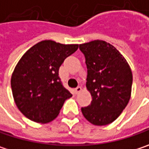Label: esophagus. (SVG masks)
<instances>
[{
  "label": "esophagus",
  "instance_id": "1",
  "mask_svg": "<svg viewBox=\"0 0 149 149\" xmlns=\"http://www.w3.org/2000/svg\"><path fill=\"white\" fill-rule=\"evenodd\" d=\"M80 91H81V87H80V86H77V87L75 88V92H76V93H79Z\"/></svg>",
  "mask_w": 149,
  "mask_h": 149
}]
</instances>
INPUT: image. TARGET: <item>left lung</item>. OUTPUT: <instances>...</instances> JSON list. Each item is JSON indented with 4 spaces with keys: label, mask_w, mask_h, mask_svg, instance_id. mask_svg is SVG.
Masks as SVG:
<instances>
[{
    "label": "left lung",
    "mask_w": 149,
    "mask_h": 149,
    "mask_svg": "<svg viewBox=\"0 0 149 149\" xmlns=\"http://www.w3.org/2000/svg\"><path fill=\"white\" fill-rule=\"evenodd\" d=\"M87 68L86 88L92 101L81 108L84 117L95 125L114 121L128 104L132 73L126 60L113 46L97 40L80 45Z\"/></svg>",
    "instance_id": "obj_1"
}]
</instances>
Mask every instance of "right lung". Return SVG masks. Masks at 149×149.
I'll use <instances>...</instances> for the list:
<instances>
[{"instance_id":"right-lung-1","label":"right lung","mask_w":149,"mask_h":149,"mask_svg":"<svg viewBox=\"0 0 149 149\" xmlns=\"http://www.w3.org/2000/svg\"><path fill=\"white\" fill-rule=\"evenodd\" d=\"M79 45L42 40L29 49L12 74L11 87L17 109L32 121L53 120L66 99L72 97L58 76L64 59Z\"/></svg>"}]
</instances>
